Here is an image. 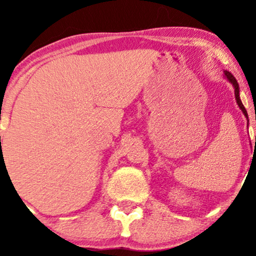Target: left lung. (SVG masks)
I'll list each match as a JSON object with an SVG mask.
<instances>
[{
  "label": "left lung",
  "instance_id": "1",
  "mask_svg": "<svg viewBox=\"0 0 256 256\" xmlns=\"http://www.w3.org/2000/svg\"><path fill=\"white\" fill-rule=\"evenodd\" d=\"M224 77H225L226 79H228V80L230 82V83H231L232 86H234V98H236L237 104H238L240 110H242V113L244 114L246 118L248 119V113H246V110L244 106H243L242 101H240V85H238V83H237L236 78H234V76H232L231 73L228 72V71H224ZM248 122H249V120H248ZM255 142H256V137H255ZM255 144H256V143H255Z\"/></svg>",
  "mask_w": 256,
  "mask_h": 256
}]
</instances>
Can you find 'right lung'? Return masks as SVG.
<instances>
[{
	"label": "right lung",
	"instance_id": "right-lung-1",
	"mask_svg": "<svg viewBox=\"0 0 256 256\" xmlns=\"http://www.w3.org/2000/svg\"><path fill=\"white\" fill-rule=\"evenodd\" d=\"M0 138H1V137H0Z\"/></svg>",
	"mask_w": 256,
	"mask_h": 256
}]
</instances>
